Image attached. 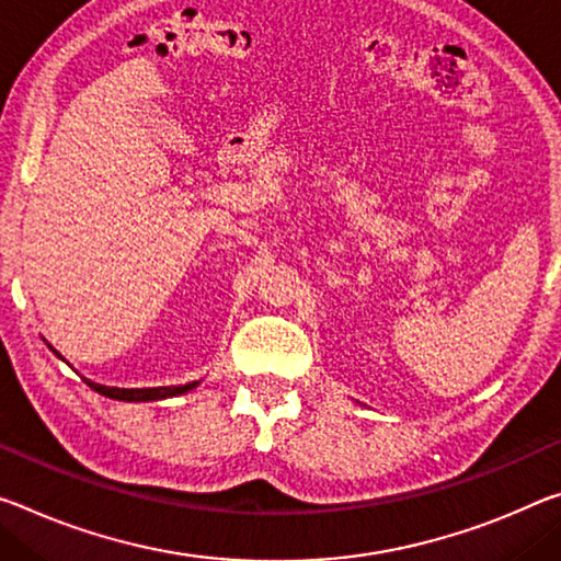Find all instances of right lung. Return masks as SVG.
<instances>
[{
  "instance_id": "obj_1",
  "label": "right lung",
  "mask_w": 561,
  "mask_h": 561,
  "mask_svg": "<svg viewBox=\"0 0 561 561\" xmlns=\"http://www.w3.org/2000/svg\"><path fill=\"white\" fill-rule=\"evenodd\" d=\"M94 392H100L110 399H119V402H157V399H167V397H176L190 392L199 385V381H190V385H180V387H149V389H119V387H104L96 385V381L84 379Z\"/></svg>"
}]
</instances>
